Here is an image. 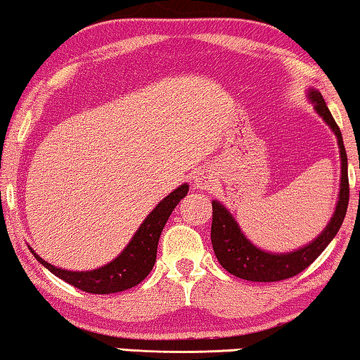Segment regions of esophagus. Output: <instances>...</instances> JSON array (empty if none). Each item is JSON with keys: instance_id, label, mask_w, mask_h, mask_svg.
Masks as SVG:
<instances>
[{"instance_id": "34e87169", "label": "esophagus", "mask_w": 360, "mask_h": 360, "mask_svg": "<svg viewBox=\"0 0 360 360\" xmlns=\"http://www.w3.org/2000/svg\"><path fill=\"white\" fill-rule=\"evenodd\" d=\"M192 181H194V186L197 189H202V191H210L212 187L215 186V176L212 174L209 169L197 171Z\"/></svg>"}]
</instances>
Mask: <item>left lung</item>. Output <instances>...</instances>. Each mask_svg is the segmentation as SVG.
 Returning <instances> with one entry per match:
<instances>
[{
  "label": "left lung",
  "mask_w": 360,
  "mask_h": 360,
  "mask_svg": "<svg viewBox=\"0 0 360 360\" xmlns=\"http://www.w3.org/2000/svg\"><path fill=\"white\" fill-rule=\"evenodd\" d=\"M307 98L310 99L316 114L325 120V124L333 130V134L338 139L339 158H341V182H339L336 209H334V214L325 226V230L311 243L290 252H271L252 245L245 233L241 231L238 221L233 219L230 210L224 204H220L219 200H212L214 215H212L210 238L214 252L221 267L235 277H240V279L251 282H277L300 274L325 251V248L330 245L339 229H341L344 217H346L349 204V179L347 155L346 150H344L341 130L334 122L320 91L310 88Z\"/></svg>",
  "instance_id": "obj_1"
}]
</instances>
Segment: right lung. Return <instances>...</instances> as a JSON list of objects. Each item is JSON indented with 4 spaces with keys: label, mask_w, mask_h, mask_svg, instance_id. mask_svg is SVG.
<instances>
[{
    "label": "right lung",
    "mask_w": 360,
    "mask_h": 360,
    "mask_svg": "<svg viewBox=\"0 0 360 360\" xmlns=\"http://www.w3.org/2000/svg\"><path fill=\"white\" fill-rule=\"evenodd\" d=\"M189 191V186L182 184L178 189H174L171 194L165 197L148 217L143 220V224L139 226L135 235L131 236L129 245L124 248V251L115 257L114 261L93 271H67L62 267H55L50 262L44 261L39 255H35L40 264L55 274L60 279L72 283L73 287L88 293H117L131 288L145 279L153 269L156 261V250H158V241L163 231L166 221H168L171 212L179 204L181 199H184Z\"/></svg>",
    "instance_id": "obj_1"
}]
</instances>
